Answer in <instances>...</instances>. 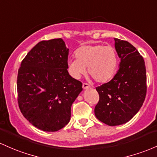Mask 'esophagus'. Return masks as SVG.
Instances as JSON below:
<instances>
[{
	"label": "esophagus",
	"mask_w": 157,
	"mask_h": 157,
	"mask_svg": "<svg viewBox=\"0 0 157 157\" xmlns=\"http://www.w3.org/2000/svg\"><path fill=\"white\" fill-rule=\"evenodd\" d=\"M82 88H83V89H90L91 86L89 85V84L85 83V82H84V83L82 84Z\"/></svg>",
	"instance_id": "obj_1"
}]
</instances>
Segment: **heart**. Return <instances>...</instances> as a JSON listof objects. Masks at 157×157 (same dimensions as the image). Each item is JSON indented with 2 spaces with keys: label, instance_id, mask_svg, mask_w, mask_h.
Wrapping results in <instances>:
<instances>
[{
  "label": "heart",
  "instance_id": "heart-1",
  "mask_svg": "<svg viewBox=\"0 0 157 157\" xmlns=\"http://www.w3.org/2000/svg\"><path fill=\"white\" fill-rule=\"evenodd\" d=\"M76 59L68 62V71L74 78L79 79L86 72L96 82L109 81L116 71L118 64V53L112 45L88 44L79 48Z\"/></svg>",
  "mask_w": 157,
  "mask_h": 157
}]
</instances>
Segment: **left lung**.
I'll use <instances>...</instances> for the list:
<instances>
[{
  "mask_svg": "<svg viewBox=\"0 0 157 157\" xmlns=\"http://www.w3.org/2000/svg\"><path fill=\"white\" fill-rule=\"evenodd\" d=\"M121 59L117 73L109 82L96 88L99 101L94 108L98 120L109 126L127 123L142 107L147 92V77L143 57L127 41L115 38Z\"/></svg>",
  "mask_w": 157,
  "mask_h": 157,
  "instance_id": "left-lung-1",
  "label": "left lung"
}]
</instances>
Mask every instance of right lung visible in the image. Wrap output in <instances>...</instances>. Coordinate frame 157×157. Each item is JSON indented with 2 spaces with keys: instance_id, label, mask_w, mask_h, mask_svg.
<instances>
[{
  "instance_id": "1",
  "label": "right lung",
  "mask_w": 157,
  "mask_h": 157,
  "mask_svg": "<svg viewBox=\"0 0 157 157\" xmlns=\"http://www.w3.org/2000/svg\"><path fill=\"white\" fill-rule=\"evenodd\" d=\"M68 53L62 39L42 41L27 53L18 69L20 110L43 131H58L69 122L71 105L82 90V82L67 70Z\"/></svg>"
}]
</instances>
